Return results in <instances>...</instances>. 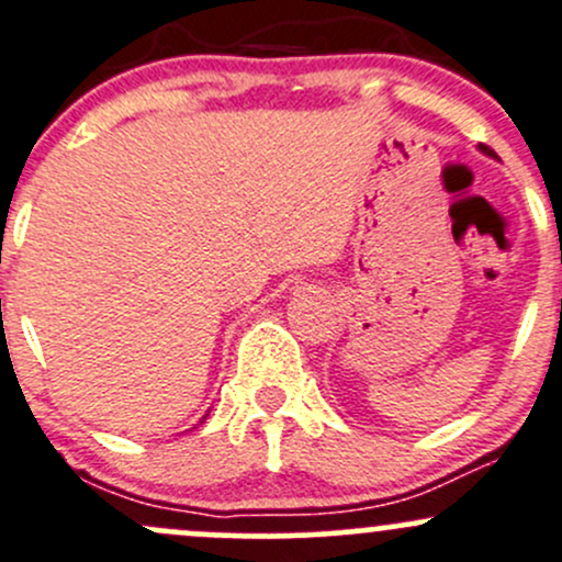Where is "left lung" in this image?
<instances>
[{"label":"left lung","instance_id":"8db88e82","mask_svg":"<svg viewBox=\"0 0 562 562\" xmlns=\"http://www.w3.org/2000/svg\"><path fill=\"white\" fill-rule=\"evenodd\" d=\"M480 151H483V154H488V157H496V154H493V151H491L488 146H485V144H480Z\"/></svg>","mask_w":562,"mask_h":562}]
</instances>
